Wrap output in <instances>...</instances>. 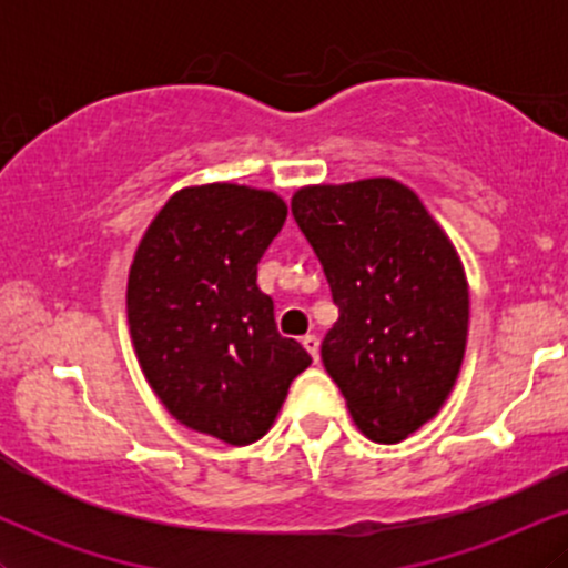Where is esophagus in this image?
<instances>
[{
    "instance_id": "34e87169",
    "label": "esophagus",
    "mask_w": 568,
    "mask_h": 568,
    "mask_svg": "<svg viewBox=\"0 0 568 568\" xmlns=\"http://www.w3.org/2000/svg\"><path fill=\"white\" fill-rule=\"evenodd\" d=\"M302 344H304V349L312 355V361L317 363V357H321V338H317L315 334H306L302 338Z\"/></svg>"
}]
</instances>
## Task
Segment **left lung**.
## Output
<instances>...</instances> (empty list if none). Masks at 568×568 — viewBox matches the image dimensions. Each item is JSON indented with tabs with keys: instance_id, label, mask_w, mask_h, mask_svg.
<instances>
[{
	"instance_id": "8db88e82",
	"label": "left lung",
	"mask_w": 568,
	"mask_h": 568,
	"mask_svg": "<svg viewBox=\"0 0 568 568\" xmlns=\"http://www.w3.org/2000/svg\"><path fill=\"white\" fill-rule=\"evenodd\" d=\"M293 219L328 277L338 321L321 357L366 438L400 443L459 376L470 293L459 253L395 179L302 186Z\"/></svg>"
}]
</instances>
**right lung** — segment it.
<instances>
[{
  "instance_id": "add662e5",
  "label": "right lung",
  "mask_w": 568,
  "mask_h": 568,
  "mask_svg": "<svg viewBox=\"0 0 568 568\" xmlns=\"http://www.w3.org/2000/svg\"><path fill=\"white\" fill-rule=\"evenodd\" d=\"M288 205L275 192L202 184L175 192L128 275V323L149 387L173 419L230 446L266 435L312 357L280 336L256 266Z\"/></svg>"
}]
</instances>
